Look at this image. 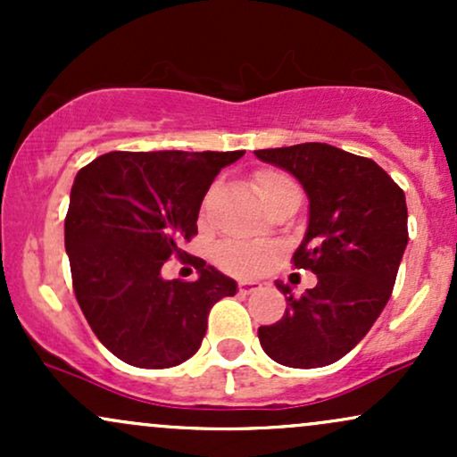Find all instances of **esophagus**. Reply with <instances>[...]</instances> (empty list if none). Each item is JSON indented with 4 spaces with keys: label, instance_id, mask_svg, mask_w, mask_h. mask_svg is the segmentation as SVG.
Wrapping results in <instances>:
<instances>
[{
    "label": "esophagus",
    "instance_id": "1",
    "mask_svg": "<svg viewBox=\"0 0 457 457\" xmlns=\"http://www.w3.org/2000/svg\"><path fill=\"white\" fill-rule=\"evenodd\" d=\"M262 287V283L258 281H240L238 283V290L243 292V295H253V292H258Z\"/></svg>",
    "mask_w": 457,
    "mask_h": 457
}]
</instances>
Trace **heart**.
Returning a JSON list of instances; mask_svg holds the SVG:
<instances>
[{"instance_id":"b5f03b06","label":"heart","mask_w":457,"mask_h":457,"mask_svg":"<svg viewBox=\"0 0 457 457\" xmlns=\"http://www.w3.org/2000/svg\"><path fill=\"white\" fill-rule=\"evenodd\" d=\"M292 180L279 171H262L255 178V188L264 199L269 193L281 187H290ZM279 249L275 245L260 243V240H225L214 249V262L223 270L238 277H255L277 258Z\"/></svg>"}]
</instances>
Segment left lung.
Wrapping results in <instances>:
<instances>
[{"mask_svg": "<svg viewBox=\"0 0 457 457\" xmlns=\"http://www.w3.org/2000/svg\"><path fill=\"white\" fill-rule=\"evenodd\" d=\"M255 156L305 188L309 221L292 260L318 277L301 298L277 281L287 307L279 322L258 328L260 344L286 367L330 365L365 337L389 303L408 245L406 197L374 161L328 144Z\"/></svg>", "mask_w": 457, "mask_h": 457, "instance_id": "8db88e82", "label": "left lung"}]
</instances>
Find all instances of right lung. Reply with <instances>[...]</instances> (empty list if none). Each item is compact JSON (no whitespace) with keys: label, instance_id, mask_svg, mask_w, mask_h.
Listing matches in <instances>:
<instances>
[{"label":"right lung","instance_id":"right-lung-1","mask_svg":"<svg viewBox=\"0 0 457 457\" xmlns=\"http://www.w3.org/2000/svg\"><path fill=\"white\" fill-rule=\"evenodd\" d=\"M236 152H109L79 170L64 223L79 307L124 363L174 367L202 345L208 313L236 281L199 258L195 281L162 279L171 253L197 234L202 199Z\"/></svg>","mask_w":457,"mask_h":457}]
</instances>
